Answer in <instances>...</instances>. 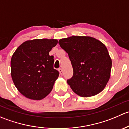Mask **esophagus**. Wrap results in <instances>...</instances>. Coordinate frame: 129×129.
<instances>
[{"instance_id":"obj_1","label":"esophagus","mask_w":129,"mask_h":129,"mask_svg":"<svg viewBox=\"0 0 129 129\" xmlns=\"http://www.w3.org/2000/svg\"><path fill=\"white\" fill-rule=\"evenodd\" d=\"M58 72H59L60 74V75H62V74H63V71H62V69H61V68L58 69Z\"/></svg>"}]
</instances>
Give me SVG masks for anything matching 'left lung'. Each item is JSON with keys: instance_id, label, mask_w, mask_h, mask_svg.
<instances>
[{"instance_id": "1", "label": "left lung", "mask_w": 129, "mask_h": 129, "mask_svg": "<svg viewBox=\"0 0 129 129\" xmlns=\"http://www.w3.org/2000/svg\"><path fill=\"white\" fill-rule=\"evenodd\" d=\"M68 54L73 76L67 82L74 93L82 97L96 95L106 86L110 77L112 60L106 47L90 36H71L58 41Z\"/></svg>"}]
</instances>
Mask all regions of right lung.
Wrapping results in <instances>:
<instances>
[{"label": "right lung", "instance_id": "add662e5", "mask_svg": "<svg viewBox=\"0 0 129 129\" xmlns=\"http://www.w3.org/2000/svg\"><path fill=\"white\" fill-rule=\"evenodd\" d=\"M57 39L27 40L13 54L10 61L13 82L21 94L32 100H41L50 93L59 72L54 69V57L49 52Z\"/></svg>", "mask_w": 129, "mask_h": 129}]
</instances>
